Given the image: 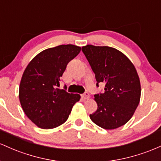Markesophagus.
Masks as SVG:
<instances>
[{
    "mask_svg": "<svg viewBox=\"0 0 161 161\" xmlns=\"http://www.w3.org/2000/svg\"><path fill=\"white\" fill-rule=\"evenodd\" d=\"M82 98H83V100H89V99H90V94L87 93V92H86L84 94L82 95Z\"/></svg>",
    "mask_w": 161,
    "mask_h": 161,
    "instance_id": "1",
    "label": "esophagus"
}]
</instances>
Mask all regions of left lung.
<instances>
[{"label": "left lung", "instance_id": "left-lung-1", "mask_svg": "<svg viewBox=\"0 0 161 161\" xmlns=\"http://www.w3.org/2000/svg\"><path fill=\"white\" fill-rule=\"evenodd\" d=\"M82 52L94 72L97 86L104 93L94 96L97 109L90 119L104 129H115L130 120L141 98L140 80L134 64L122 52L109 46L86 45Z\"/></svg>", "mask_w": 161, "mask_h": 161}]
</instances>
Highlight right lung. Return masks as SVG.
<instances>
[{
	"label": "right lung",
	"mask_w": 161,
	"mask_h": 161,
	"mask_svg": "<svg viewBox=\"0 0 161 161\" xmlns=\"http://www.w3.org/2000/svg\"><path fill=\"white\" fill-rule=\"evenodd\" d=\"M80 49L71 44L47 48L26 66L19 84V102L26 116L38 127L51 129L64 123L80 100L79 94L57 86L67 64Z\"/></svg>",
	"instance_id": "right-lung-1"
}]
</instances>
